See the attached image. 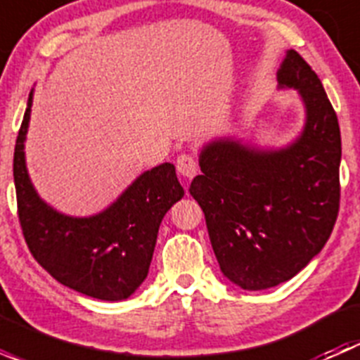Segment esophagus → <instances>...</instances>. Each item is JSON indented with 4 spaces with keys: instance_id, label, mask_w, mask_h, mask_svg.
<instances>
[{
    "instance_id": "obj_1",
    "label": "esophagus",
    "mask_w": 360,
    "mask_h": 360,
    "mask_svg": "<svg viewBox=\"0 0 360 360\" xmlns=\"http://www.w3.org/2000/svg\"><path fill=\"white\" fill-rule=\"evenodd\" d=\"M176 169L181 176L186 177V179H191V177L197 174V160H195L193 155L190 153H181L176 160Z\"/></svg>"
}]
</instances>
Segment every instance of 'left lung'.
<instances>
[{
	"label": "left lung",
	"mask_w": 360,
	"mask_h": 360,
	"mask_svg": "<svg viewBox=\"0 0 360 360\" xmlns=\"http://www.w3.org/2000/svg\"><path fill=\"white\" fill-rule=\"evenodd\" d=\"M278 83L296 89L307 106L296 143L257 151L214 141L190 186L221 271L245 291L275 288L303 270L331 237L340 210L341 136L324 86L294 50Z\"/></svg>",
	"instance_id": "8db88e82"
}]
</instances>
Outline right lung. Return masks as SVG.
Returning a JSON list of instances; mask_svg holds the SVG:
<instances>
[{"label": "right lung", "mask_w": 360, "mask_h": 360, "mask_svg": "<svg viewBox=\"0 0 360 360\" xmlns=\"http://www.w3.org/2000/svg\"><path fill=\"white\" fill-rule=\"evenodd\" d=\"M32 90L13 153L17 214L32 257L56 281L104 301L129 297L146 278L160 223L184 195L172 163L137 177L104 212L69 217L46 205L32 188L24 158Z\"/></svg>", "instance_id": "obj_1"}]
</instances>
